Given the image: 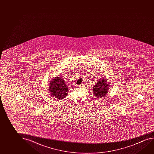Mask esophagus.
<instances>
[{"mask_svg":"<svg viewBox=\"0 0 154 154\" xmlns=\"http://www.w3.org/2000/svg\"><path fill=\"white\" fill-rule=\"evenodd\" d=\"M79 86L80 88H83L85 87V85H84V84H81L80 85H79Z\"/></svg>","mask_w":154,"mask_h":154,"instance_id":"esophagus-1","label":"esophagus"}]
</instances>
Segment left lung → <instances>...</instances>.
<instances>
[{"label": "left lung", "mask_w": 154, "mask_h": 154, "mask_svg": "<svg viewBox=\"0 0 154 154\" xmlns=\"http://www.w3.org/2000/svg\"><path fill=\"white\" fill-rule=\"evenodd\" d=\"M109 82L105 77H101L99 79L96 85L93 86V92L94 96L97 98H100L106 97L107 93L109 92Z\"/></svg>", "instance_id": "8db88e82"}]
</instances>
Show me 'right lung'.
Masks as SVG:
<instances>
[{"mask_svg":"<svg viewBox=\"0 0 154 154\" xmlns=\"http://www.w3.org/2000/svg\"><path fill=\"white\" fill-rule=\"evenodd\" d=\"M49 86L48 90L51 97L56 99H63L66 98L69 92L68 86L61 76L54 77L50 81Z\"/></svg>","mask_w":154,"mask_h":154,"instance_id":"1","label":"right lung"}]
</instances>
